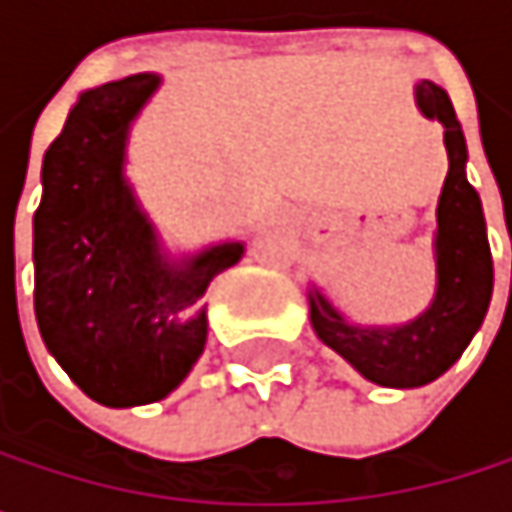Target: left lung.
<instances>
[{
  "label": "left lung",
  "instance_id": "1",
  "mask_svg": "<svg viewBox=\"0 0 512 512\" xmlns=\"http://www.w3.org/2000/svg\"><path fill=\"white\" fill-rule=\"evenodd\" d=\"M424 118L445 127L448 177L436 210V296L403 326H356L317 287L308 293L317 338L358 373L385 388H418L439 379L480 329L492 299V255L480 195L465 177V136L451 97L424 79L415 88Z\"/></svg>",
  "mask_w": 512,
  "mask_h": 512
}]
</instances>
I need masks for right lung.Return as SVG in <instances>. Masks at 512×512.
Here are the masks:
<instances>
[{"label": "right lung", "instance_id": "add662e5", "mask_svg": "<svg viewBox=\"0 0 512 512\" xmlns=\"http://www.w3.org/2000/svg\"><path fill=\"white\" fill-rule=\"evenodd\" d=\"M159 88L136 73L85 91L44 154L35 317L64 373L103 406L168 397L207 344L210 281L246 246L168 260L124 177L130 124Z\"/></svg>", "mask_w": 512, "mask_h": 512}]
</instances>
